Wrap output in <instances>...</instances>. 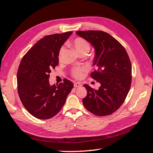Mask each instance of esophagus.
<instances>
[{"instance_id":"1","label":"esophagus","mask_w":153,"mask_h":153,"mask_svg":"<svg viewBox=\"0 0 153 153\" xmlns=\"http://www.w3.org/2000/svg\"><path fill=\"white\" fill-rule=\"evenodd\" d=\"M73 84H74V87H80L82 85V83H80V82H75Z\"/></svg>"}]
</instances>
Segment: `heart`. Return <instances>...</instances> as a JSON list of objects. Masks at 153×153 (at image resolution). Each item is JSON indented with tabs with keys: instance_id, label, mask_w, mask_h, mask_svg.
Masks as SVG:
<instances>
[{
	"instance_id": "heart-1",
	"label": "heart",
	"mask_w": 153,
	"mask_h": 153,
	"mask_svg": "<svg viewBox=\"0 0 153 153\" xmlns=\"http://www.w3.org/2000/svg\"><path fill=\"white\" fill-rule=\"evenodd\" d=\"M69 45L75 50L78 54L80 55L82 54H87L90 51L91 46L87 41L82 38H77L73 39L69 43ZM65 51L64 47H62L59 50V59H61L62 55ZM85 71V69L83 68H75L73 69L72 75L76 78H80L83 76V73Z\"/></svg>"
}]
</instances>
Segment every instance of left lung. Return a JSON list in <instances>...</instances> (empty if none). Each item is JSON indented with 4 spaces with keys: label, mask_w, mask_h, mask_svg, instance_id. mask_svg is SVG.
I'll return each mask as SVG.
<instances>
[{
    "label": "left lung",
    "mask_w": 153,
    "mask_h": 153,
    "mask_svg": "<svg viewBox=\"0 0 153 153\" xmlns=\"http://www.w3.org/2000/svg\"><path fill=\"white\" fill-rule=\"evenodd\" d=\"M76 34L94 47L91 76L100 84L98 90L84 84L87 94L82 102L85 108L98 116L112 114L122 105L130 89L131 65L126 50L109 34L100 30L77 31Z\"/></svg>",
    "instance_id": "8db88e82"
}]
</instances>
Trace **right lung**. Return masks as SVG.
I'll return each mask as SVG.
<instances>
[{
    "instance_id": "1",
    "label": "right lung",
    "mask_w": 153,
    "mask_h": 153,
    "mask_svg": "<svg viewBox=\"0 0 153 153\" xmlns=\"http://www.w3.org/2000/svg\"><path fill=\"white\" fill-rule=\"evenodd\" d=\"M72 34L67 32L45 36L22 58L17 73L18 92L23 105L34 117L48 119L61 110L73 84L64 79L51 85L50 73L59 64V52Z\"/></svg>"
}]
</instances>
